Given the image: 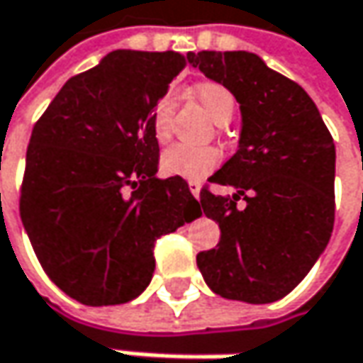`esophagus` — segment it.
I'll use <instances>...</instances> for the list:
<instances>
[{
	"mask_svg": "<svg viewBox=\"0 0 363 363\" xmlns=\"http://www.w3.org/2000/svg\"><path fill=\"white\" fill-rule=\"evenodd\" d=\"M189 191L193 193L194 199H201V182H199V181H189Z\"/></svg>",
	"mask_w": 363,
	"mask_h": 363,
	"instance_id": "obj_1",
	"label": "esophagus"
}]
</instances>
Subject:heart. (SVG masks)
I'll return each mask as SVG.
<instances>
[{"mask_svg":"<svg viewBox=\"0 0 363 363\" xmlns=\"http://www.w3.org/2000/svg\"><path fill=\"white\" fill-rule=\"evenodd\" d=\"M194 98L208 112L215 122L229 120L235 108L231 92L219 82L206 80L193 88ZM174 98L172 92H162L150 110V126L158 143H167L170 138V120H172ZM220 152L215 146H191V144H174L164 150L160 158V167L167 174L182 177V179H205L208 172L219 164Z\"/></svg>","mask_w":363,"mask_h":363,"instance_id":"obj_1","label":"heart"}]
</instances>
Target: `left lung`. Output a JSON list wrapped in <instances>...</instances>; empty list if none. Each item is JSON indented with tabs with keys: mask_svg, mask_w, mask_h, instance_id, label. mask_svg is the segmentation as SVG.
I'll return each mask as SVG.
<instances>
[{
	"mask_svg": "<svg viewBox=\"0 0 363 363\" xmlns=\"http://www.w3.org/2000/svg\"><path fill=\"white\" fill-rule=\"evenodd\" d=\"M191 64L223 84L241 108L239 148L208 181L233 186L201 191L217 220V249L196 265L220 297L271 303L301 283L323 253L335 217V144L313 100L297 82L249 52H199ZM247 203L243 211L236 201Z\"/></svg>",
	"mask_w": 363,
	"mask_h": 363,
	"instance_id": "obj_1",
	"label": "left lung"
}]
</instances>
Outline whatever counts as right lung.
I'll return each instance as SVG.
<instances>
[{
  "instance_id": "right-lung-1",
  "label": "right lung",
  "mask_w": 363,
  "mask_h": 363,
  "mask_svg": "<svg viewBox=\"0 0 363 363\" xmlns=\"http://www.w3.org/2000/svg\"><path fill=\"white\" fill-rule=\"evenodd\" d=\"M191 56L110 52L35 122L19 215L48 277L84 306H118L155 273V243L201 217L182 177L157 179L150 110Z\"/></svg>"
}]
</instances>
